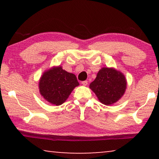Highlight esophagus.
Returning <instances> with one entry per match:
<instances>
[{
	"mask_svg": "<svg viewBox=\"0 0 159 159\" xmlns=\"http://www.w3.org/2000/svg\"><path fill=\"white\" fill-rule=\"evenodd\" d=\"M82 84H83L84 86H86L87 84H88V81H87V80H85V81H82Z\"/></svg>",
	"mask_w": 159,
	"mask_h": 159,
	"instance_id": "1",
	"label": "esophagus"
}]
</instances>
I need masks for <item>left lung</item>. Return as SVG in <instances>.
<instances>
[{"label": "left lung", "instance_id": "8db88e82", "mask_svg": "<svg viewBox=\"0 0 159 159\" xmlns=\"http://www.w3.org/2000/svg\"><path fill=\"white\" fill-rule=\"evenodd\" d=\"M127 81L120 71L113 68H103L98 71L90 88L105 105H111L121 98L125 92Z\"/></svg>", "mask_w": 159, "mask_h": 159}]
</instances>
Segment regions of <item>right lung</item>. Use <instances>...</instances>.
<instances>
[{
	"label": "right lung",
	"mask_w": 159,
	"mask_h": 159,
	"mask_svg": "<svg viewBox=\"0 0 159 159\" xmlns=\"http://www.w3.org/2000/svg\"><path fill=\"white\" fill-rule=\"evenodd\" d=\"M79 84L74 74L67 72L61 66H58L43 74L39 82V88L40 94L47 101L60 106L66 101L73 89Z\"/></svg>",
	"instance_id": "add662e5"
}]
</instances>
